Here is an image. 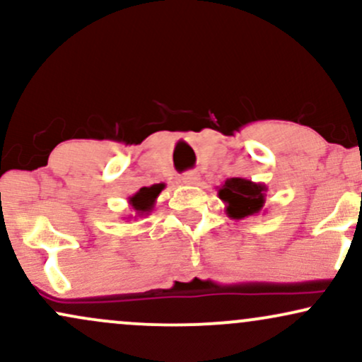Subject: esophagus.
<instances>
[{
	"mask_svg": "<svg viewBox=\"0 0 362 362\" xmlns=\"http://www.w3.org/2000/svg\"><path fill=\"white\" fill-rule=\"evenodd\" d=\"M199 180H201V175H199L197 172H185L184 175H182V182H184L185 185H194L197 184Z\"/></svg>",
	"mask_w": 362,
	"mask_h": 362,
	"instance_id": "esophagus-1",
	"label": "esophagus"
}]
</instances>
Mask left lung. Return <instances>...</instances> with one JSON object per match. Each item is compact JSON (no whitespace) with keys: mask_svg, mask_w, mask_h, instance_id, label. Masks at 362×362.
<instances>
[{"mask_svg":"<svg viewBox=\"0 0 362 362\" xmlns=\"http://www.w3.org/2000/svg\"><path fill=\"white\" fill-rule=\"evenodd\" d=\"M265 192L267 185L242 177L226 178V182L218 187V195L224 202V211L231 219H243L262 213Z\"/></svg>","mask_w":362,"mask_h":362,"instance_id":"left-lung-1","label":"left lung"}]
</instances>
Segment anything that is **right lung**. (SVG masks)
I'll list each match as a JSON object with an SVG mask.
<instances>
[{
	"label": "right lung",
	"mask_w": 362,
	"mask_h": 362,
	"mask_svg": "<svg viewBox=\"0 0 362 362\" xmlns=\"http://www.w3.org/2000/svg\"><path fill=\"white\" fill-rule=\"evenodd\" d=\"M165 189V184H155L149 187H143L134 195L129 197V206L136 211V216L143 218L148 216L155 207V202L161 190Z\"/></svg>",
	"instance_id": "add662e5"
}]
</instances>
